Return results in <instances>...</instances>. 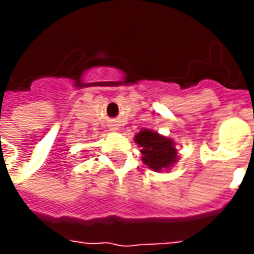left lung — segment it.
I'll use <instances>...</instances> for the list:
<instances>
[{
	"mask_svg": "<svg viewBox=\"0 0 254 254\" xmlns=\"http://www.w3.org/2000/svg\"><path fill=\"white\" fill-rule=\"evenodd\" d=\"M134 141L141 147V159L149 169L162 171L176 163L177 149L171 138L144 129L136 134Z\"/></svg>",
	"mask_w": 254,
	"mask_h": 254,
	"instance_id": "obj_1",
	"label": "left lung"
}]
</instances>
